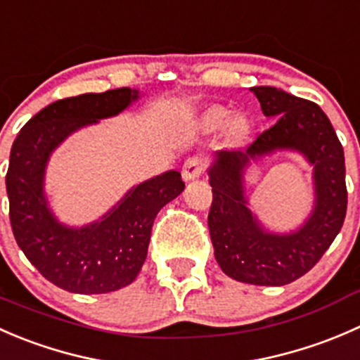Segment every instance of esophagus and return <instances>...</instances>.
Returning <instances> with one entry per match:
<instances>
[{
    "instance_id": "1",
    "label": "esophagus",
    "mask_w": 360,
    "mask_h": 360,
    "mask_svg": "<svg viewBox=\"0 0 360 360\" xmlns=\"http://www.w3.org/2000/svg\"><path fill=\"white\" fill-rule=\"evenodd\" d=\"M205 172V159L199 158V155H194V158H188L185 161L184 169H181V176H184L185 181H191L194 179H199Z\"/></svg>"
}]
</instances>
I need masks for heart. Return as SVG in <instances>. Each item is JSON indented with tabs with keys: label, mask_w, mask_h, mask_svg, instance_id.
I'll return each instance as SVG.
<instances>
[{
	"label": "heart",
	"mask_w": 360,
	"mask_h": 360,
	"mask_svg": "<svg viewBox=\"0 0 360 360\" xmlns=\"http://www.w3.org/2000/svg\"><path fill=\"white\" fill-rule=\"evenodd\" d=\"M229 120V112L226 108H210L202 113L201 122L202 126L208 127V129H219L224 124ZM248 133V124L243 117H234L229 122V134L236 140L245 138V134Z\"/></svg>",
	"instance_id": "1"
}]
</instances>
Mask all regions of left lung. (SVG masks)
I'll use <instances>...</instances> for the list:
<instances>
[{
    "mask_svg": "<svg viewBox=\"0 0 360 360\" xmlns=\"http://www.w3.org/2000/svg\"><path fill=\"white\" fill-rule=\"evenodd\" d=\"M273 126L248 148L213 152L208 227L215 259L233 280L280 287L308 273L330 247L347 213L345 154L319 105L276 87H250ZM276 151H296L314 168V208L289 233L269 231L250 210L244 175Z\"/></svg>",
    "mask_w": 360,
    "mask_h": 360,
    "instance_id": "left-lung-1",
    "label": "left lung"
}]
</instances>
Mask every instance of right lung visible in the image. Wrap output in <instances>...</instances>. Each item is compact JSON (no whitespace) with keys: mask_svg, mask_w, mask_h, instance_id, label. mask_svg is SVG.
<instances>
[{"mask_svg":"<svg viewBox=\"0 0 360 360\" xmlns=\"http://www.w3.org/2000/svg\"><path fill=\"white\" fill-rule=\"evenodd\" d=\"M140 98L129 87L87 92L45 106L20 129L10 152L6 194L17 245L54 285L75 294H106L136 280L159 210L181 194L175 169L133 185L105 215L75 227L49 205L45 173L64 140L101 119L119 115Z\"/></svg>","mask_w":360,"mask_h":360,"instance_id":"right-lung-1","label":"right lung"}]
</instances>
